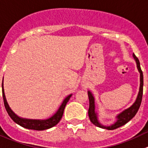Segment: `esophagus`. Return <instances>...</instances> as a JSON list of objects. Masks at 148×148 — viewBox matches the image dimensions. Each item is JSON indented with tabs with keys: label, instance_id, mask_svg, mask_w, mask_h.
<instances>
[{
	"label": "esophagus",
	"instance_id": "34e87169",
	"mask_svg": "<svg viewBox=\"0 0 148 148\" xmlns=\"http://www.w3.org/2000/svg\"><path fill=\"white\" fill-rule=\"evenodd\" d=\"M82 86L84 87V86H85V84H82Z\"/></svg>",
	"mask_w": 148,
	"mask_h": 148
}]
</instances>
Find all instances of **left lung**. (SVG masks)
<instances>
[{
	"instance_id": "obj_1",
	"label": "left lung",
	"mask_w": 148,
	"mask_h": 148,
	"mask_svg": "<svg viewBox=\"0 0 148 148\" xmlns=\"http://www.w3.org/2000/svg\"><path fill=\"white\" fill-rule=\"evenodd\" d=\"M133 59L136 61V66L138 69V72L140 74V85H139V91H138V95L136 97V101H134L133 104L131 105L127 109H125L121 112L119 113L115 117V121L110 126H105L101 124L98 119V113L95 110V97H94L93 94L90 92L89 90L88 91V96L89 99V108H88V116L89 119L92 124H95L98 127L103 128V129L106 130H115L116 128H119L121 126L127 124L128 121L133 119V117L136 115V114L138 112V109L140 107L141 103H142V95H143V73L142 71L141 67H140V62L136 56V55L133 54Z\"/></svg>"
}]
</instances>
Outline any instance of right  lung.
I'll return each instance as SVG.
<instances>
[{
  "label": "right lung",
  "mask_w": 148,
  "mask_h": 148,
  "mask_svg": "<svg viewBox=\"0 0 148 148\" xmlns=\"http://www.w3.org/2000/svg\"><path fill=\"white\" fill-rule=\"evenodd\" d=\"M2 94H3V102H4V106L6 108V110L8 113L10 117L12 119L14 122L18 125L21 126L22 127L27 128L29 130H44L49 129V128L54 127L55 125L58 124L60 121L61 120L62 115H63L64 110L66 106L67 103L69 102V99L72 96V94L67 96L63 100L62 103H61L60 106L57 110V111L50 118L47 119H24L16 115L15 112L10 108V105L8 104V102L6 101V96L4 93V88H3V82H2Z\"/></svg>",
  "instance_id": "add662e5"
}]
</instances>
